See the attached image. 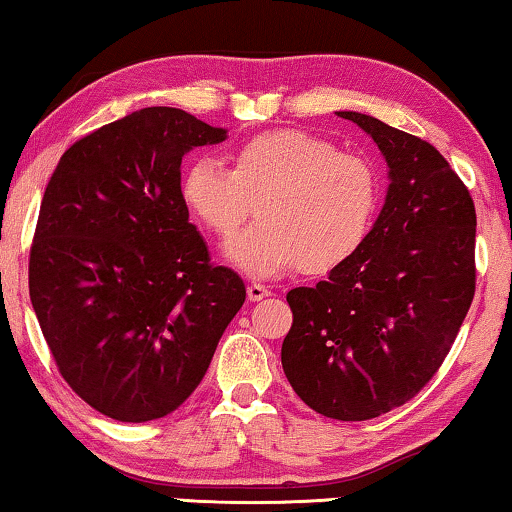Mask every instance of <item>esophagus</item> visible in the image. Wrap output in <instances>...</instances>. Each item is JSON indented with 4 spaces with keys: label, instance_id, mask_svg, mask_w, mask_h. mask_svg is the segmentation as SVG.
<instances>
[{
    "label": "esophagus",
    "instance_id": "esophagus-1",
    "mask_svg": "<svg viewBox=\"0 0 512 512\" xmlns=\"http://www.w3.org/2000/svg\"><path fill=\"white\" fill-rule=\"evenodd\" d=\"M269 294H271V289L264 287V285H259V282H250V285H248V299L250 301H262Z\"/></svg>",
    "mask_w": 512,
    "mask_h": 512
}]
</instances>
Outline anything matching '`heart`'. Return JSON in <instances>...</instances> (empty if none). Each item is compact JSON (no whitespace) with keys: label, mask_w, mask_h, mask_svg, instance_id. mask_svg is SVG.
<instances>
[{"label":"heart","mask_w":512,"mask_h":512,"mask_svg":"<svg viewBox=\"0 0 512 512\" xmlns=\"http://www.w3.org/2000/svg\"><path fill=\"white\" fill-rule=\"evenodd\" d=\"M181 200L218 236L232 239L255 204L257 220L227 246L236 269L271 278L301 264L338 269L375 220L379 179L368 160L303 131L259 133L232 154V170L197 158L181 174Z\"/></svg>","instance_id":"b5f03b06"}]
</instances>
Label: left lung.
Returning a JSON list of instances; mask_svg holds the SVG:
<instances>
[{
	"mask_svg": "<svg viewBox=\"0 0 512 512\" xmlns=\"http://www.w3.org/2000/svg\"><path fill=\"white\" fill-rule=\"evenodd\" d=\"M338 114L377 142L391 183L358 253L287 294L294 322L280 356L310 409L368 421L414 398L451 352L476 292V209L430 142Z\"/></svg>",
	"mask_w": 512,
	"mask_h": 512,
	"instance_id": "left-lung-1",
	"label": "left lung"
}]
</instances>
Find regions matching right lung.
<instances>
[{
	"label": "right lung",
	"instance_id": "1",
	"mask_svg": "<svg viewBox=\"0 0 512 512\" xmlns=\"http://www.w3.org/2000/svg\"><path fill=\"white\" fill-rule=\"evenodd\" d=\"M225 137L183 110L144 108L66 149L45 188L29 299L61 377L114 421L181 407L246 301L181 200V158Z\"/></svg>",
	"mask_w": 512,
	"mask_h": 512
}]
</instances>
